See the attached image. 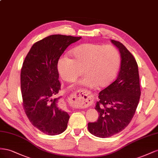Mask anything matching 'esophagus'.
<instances>
[{"label": "esophagus", "instance_id": "esophagus-1", "mask_svg": "<svg viewBox=\"0 0 158 158\" xmlns=\"http://www.w3.org/2000/svg\"><path fill=\"white\" fill-rule=\"evenodd\" d=\"M84 97H88V94L86 91L84 90H79L78 91L74 93L70 97L71 101L73 102H77L81 98H84Z\"/></svg>", "mask_w": 158, "mask_h": 158}]
</instances>
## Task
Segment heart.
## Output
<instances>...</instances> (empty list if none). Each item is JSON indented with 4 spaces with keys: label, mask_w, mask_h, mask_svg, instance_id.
<instances>
[{
    "label": "heart",
    "mask_w": 158,
    "mask_h": 158,
    "mask_svg": "<svg viewBox=\"0 0 158 158\" xmlns=\"http://www.w3.org/2000/svg\"><path fill=\"white\" fill-rule=\"evenodd\" d=\"M72 59L62 56L57 62V70L66 81H74L83 71L85 77L79 82L87 88H102L114 79L118 70L120 57L117 49L111 46L84 44L72 51Z\"/></svg>",
    "instance_id": "heart-1"
}]
</instances>
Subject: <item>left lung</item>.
Returning a JSON list of instances; mask_svg holds the SVG:
<instances>
[{
    "mask_svg": "<svg viewBox=\"0 0 158 158\" xmlns=\"http://www.w3.org/2000/svg\"><path fill=\"white\" fill-rule=\"evenodd\" d=\"M121 56L117 79L98 94L100 100L94 109L98 113L97 122L88 123L89 132L105 138L124 130L132 119L140 97L138 67L136 60L120 42L111 40Z\"/></svg>",
    "mask_w": 158,
    "mask_h": 158,
    "instance_id": "obj_1",
    "label": "left lung"
}]
</instances>
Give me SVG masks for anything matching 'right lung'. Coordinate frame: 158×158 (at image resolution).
Instances as JSON below:
<instances>
[{
  "label": "right lung",
  "mask_w": 158,
  "mask_h": 158,
  "mask_svg": "<svg viewBox=\"0 0 158 158\" xmlns=\"http://www.w3.org/2000/svg\"><path fill=\"white\" fill-rule=\"evenodd\" d=\"M81 37L51 35L35 43L25 57L20 73L23 107L30 123L44 134L55 136L67 128L69 116L61 108L57 62L71 44Z\"/></svg>",
  "instance_id": "right-lung-1"
}]
</instances>
